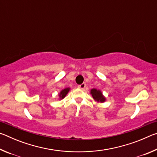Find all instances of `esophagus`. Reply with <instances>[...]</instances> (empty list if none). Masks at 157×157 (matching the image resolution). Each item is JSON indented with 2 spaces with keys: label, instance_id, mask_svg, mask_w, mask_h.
Instances as JSON below:
<instances>
[{
  "label": "esophagus",
  "instance_id": "esophagus-1",
  "mask_svg": "<svg viewBox=\"0 0 157 157\" xmlns=\"http://www.w3.org/2000/svg\"><path fill=\"white\" fill-rule=\"evenodd\" d=\"M85 87H86V84H85V83H82V84L79 85V86H78V88L81 89H84Z\"/></svg>",
  "mask_w": 157,
  "mask_h": 157
}]
</instances>
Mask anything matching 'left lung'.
Returning <instances> with one entry per match:
<instances>
[{"label":"left lung","instance_id":"left-lung-1","mask_svg":"<svg viewBox=\"0 0 157 157\" xmlns=\"http://www.w3.org/2000/svg\"><path fill=\"white\" fill-rule=\"evenodd\" d=\"M91 94L92 95L93 98H94L96 101H98V102H103L105 100V97L103 96L102 93H101V91H99V90L93 89L91 91Z\"/></svg>","mask_w":157,"mask_h":157}]
</instances>
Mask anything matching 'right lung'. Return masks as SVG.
<instances>
[{
  "mask_svg": "<svg viewBox=\"0 0 157 157\" xmlns=\"http://www.w3.org/2000/svg\"><path fill=\"white\" fill-rule=\"evenodd\" d=\"M68 91H69L68 88H66L65 89L62 90V91L60 92V94H59V97H60L61 99H63V98L66 96V95L68 94Z\"/></svg>",
  "mask_w": 157,
  "mask_h": 157,
  "instance_id": "1",
  "label": "right lung"
}]
</instances>
